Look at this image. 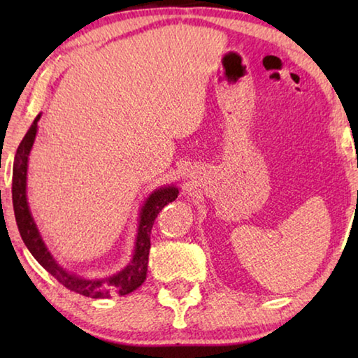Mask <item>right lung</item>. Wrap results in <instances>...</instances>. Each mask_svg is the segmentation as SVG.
I'll list each match as a JSON object with an SVG mask.
<instances>
[{"mask_svg": "<svg viewBox=\"0 0 358 358\" xmlns=\"http://www.w3.org/2000/svg\"><path fill=\"white\" fill-rule=\"evenodd\" d=\"M41 113L34 118L33 124L29 126L28 132L20 142L14 157V169H12V205H14V215L19 227L20 237L27 245L28 251L33 257L44 266L58 282L68 287L72 292H77L90 299H108L113 294L128 295L141 287L147 280L148 271V254H150V234L153 229L157 213L166 207L167 203L173 202L178 197V187L175 185H166L155 189L147 197L141 207L137 224V235L134 252L129 264L121 268L118 273L107 278H83L80 275L69 271L59 265L57 259L48 251L45 241L36 226L27 197V175H28V157L33 148L36 134H38V121Z\"/></svg>", "mask_w": 358, "mask_h": 358, "instance_id": "1", "label": "right lung"}]
</instances>
